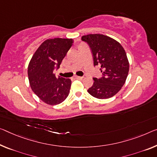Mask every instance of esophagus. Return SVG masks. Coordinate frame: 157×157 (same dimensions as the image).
I'll return each mask as SVG.
<instances>
[{"mask_svg": "<svg viewBox=\"0 0 157 157\" xmlns=\"http://www.w3.org/2000/svg\"><path fill=\"white\" fill-rule=\"evenodd\" d=\"M74 78H75L76 79H79V80H81V79H82L83 78V76H74Z\"/></svg>", "mask_w": 157, "mask_h": 157, "instance_id": "esophagus-1", "label": "esophagus"}]
</instances>
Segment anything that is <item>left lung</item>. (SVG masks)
Segmentation results:
<instances>
[{"label": "left lung", "instance_id": "left-lung-1", "mask_svg": "<svg viewBox=\"0 0 157 157\" xmlns=\"http://www.w3.org/2000/svg\"><path fill=\"white\" fill-rule=\"evenodd\" d=\"M82 40L90 45L94 65L100 64L103 76L93 78L88 93L98 99L113 97L124 85L129 71V62L124 48L107 36L95 33L83 36Z\"/></svg>", "mask_w": 157, "mask_h": 157}]
</instances>
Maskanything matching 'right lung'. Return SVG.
Returning a JSON list of instances; mask_svg holds the SVG:
<instances>
[{"instance_id": "1", "label": "right lung", "mask_w": 157, "mask_h": 157, "mask_svg": "<svg viewBox=\"0 0 157 157\" xmlns=\"http://www.w3.org/2000/svg\"><path fill=\"white\" fill-rule=\"evenodd\" d=\"M72 38H55L43 41L33 55L28 66L31 88L43 102L56 105L68 97L71 81L53 73L70 49Z\"/></svg>"}]
</instances>
